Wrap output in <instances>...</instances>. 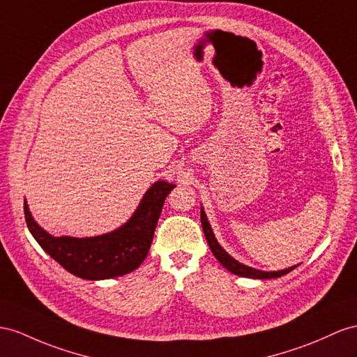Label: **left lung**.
Instances as JSON below:
<instances>
[{
    "mask_svg": "<svg viewBox=\"0 0 357 357\" xmlns=\"http://www.w3.org/2000/svg\"><path fill=\"white\" fill-rule=\"evenodd\" d=\"M200 222H202L205 238H206L209 249H211L215 259L220 262L226 270H229L234 274H238V276H241V278H252V279H273V278H280V276H283V274H287V273L292 271V270L297 267V266H294V267H289V268H285V270H279V271H262V270H257V268H252V267L244 266V264L234 259L231 255L227 253L222 248V245L217 243L215 235H214V232L211 229V226H209V222H208L204 208H200Z\"/></svg>",
    "mask_w": 357,
    "mask_h": 357,
    "instance_id": "left-lung-1",
    "label": "left lung"
}]
</instances>
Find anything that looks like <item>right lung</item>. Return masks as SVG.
Segmentation results:
<instances>
[{
	"label": "right lung",
	"mask_w": 357,
	"mask_h": 357,
	"mask_svg": "<svg viewBox=\"0 0 357 357\" xmlns=\"http://www.w3.org/2000/svg\"><path fill=\"white\" fill-rule=\"evenodd\" d=\"M173 188L175 185L166 181H157L146 191L130 220L99 236H52L36 223L26 200L25 222L40 248L69 273L87 280L112 279L139 268L148 257L164 200Z\"/></svg>",
	"instance_id": "add662e5"
}]
</instances>
